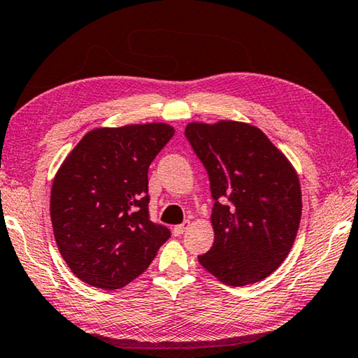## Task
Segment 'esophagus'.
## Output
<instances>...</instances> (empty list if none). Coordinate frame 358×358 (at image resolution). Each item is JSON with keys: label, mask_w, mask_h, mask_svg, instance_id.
<instances>
[{"label": "esophagus", "mask_w": 358, "mask_h": 358, "mask_svg": "<svg viewBox=\"0 0 358 358\" xmlns=\"http://www.w3.org/2000/svg\"><path fill=\"white\" fill-rule=\"evenodd\" d=\"M189 225H190V222L189 221H185V222H182V224H179V225H174V229H173V234L176 235V236H179V235H182L187 229H189Z\"/></svg>", "instance_id": "1"}]
</instances>
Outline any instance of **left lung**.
Returning <instances> with one entry per match:
<instances>
[{
  "label": "left lung",
  "mask_w": 358,
  "mask_h": 358,
  "mask_svg": "<svg viewBox=\"0 0 358 358\" xmlns=\"http://www.w3.org/2000/svg\"><path fill=\"white\" fill-rule=\"evenodd\" d=\"M185 137L206 168L214 200V243L198 262L229 287L261 282L285 261L298 234L296 169L248 123H189Z\"/></svg>",
  "instance_id": "left-lung-1"
}]
</instances>
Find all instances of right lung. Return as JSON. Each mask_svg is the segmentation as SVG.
<instances>
[{"mask_svg": "<svg viewBox=\"0 0 358 358\" xmlns=\"http://www.w3.org/2000/svg\"><path fill=\"white\" fill-rule=\"evenodd\" d=\"M173 136L166 123L97 128L59 168L51 190L54 236L70 271L85 283L124 287L171 236L148 216V166Z\"/></svg>", "mask_w": 358, "mask_h": 358, "instance_id": "obj_1", "label": "right lung"}]
</instances>
